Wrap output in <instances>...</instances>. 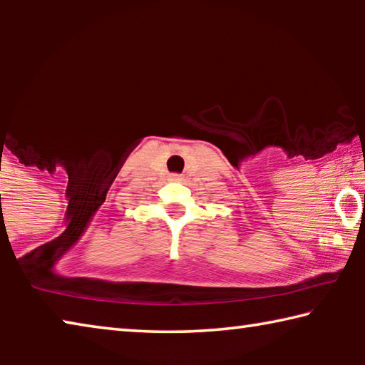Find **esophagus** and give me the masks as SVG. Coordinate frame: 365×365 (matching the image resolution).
Wrapping results in <instances>:
<instances>
[{"label": "esophagus", "mask_w": 365, "mask_h": 365, "mask_svg": "<svg viewBox=\"0 0 365 365\" xmlns=\"http://www.w3.org/2000/svg\"><path fill=\"white\" fill-rule=\"evenodd\" d=\"M170 178H172V180H180V175L174 174V175H170Z\"/></svg>", "instance_id": "34e87169"}]
</instances>
